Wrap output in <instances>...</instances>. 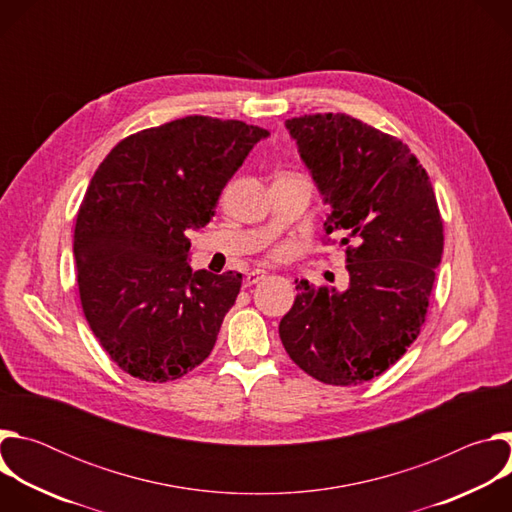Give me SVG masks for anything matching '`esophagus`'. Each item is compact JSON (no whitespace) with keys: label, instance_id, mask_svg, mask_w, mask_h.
<instances>
[{"label":"esophagus","instance_id":"34e87169","mask_svg":"<svg viewBox=\"0 0 512 512\" xmlns=\"http://www.w3.org/2000/svg\"><path fill=\"white\" fill-rule=\"evenodd\" d=\"M267 277V271L265 269H253V271H249L247 273V285H255V283H259V281H263Z\"/></svg>","mask_w":512,"mask_h":512}]
</instances>
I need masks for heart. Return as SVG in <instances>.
Segmentation results:
<instances>
[{"mask_svg":"<svg viewBox=\"0 0 512 512\" xmlns=\"http://www.w3.org/2000/svg\"><path fill=\"white\" fill-rule=\"evenodd\" d=\"M285 255V247H279L273 251V257H283Z\"/></svg>","mask_w":512,"mask_h":512,"instance_id":"heart-1","label":"heart"}]
</instances>
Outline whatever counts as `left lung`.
Here are the masks:
<instances>
[{
  "instance_id": "8db88e82",
  "label": "left lung",
  "mask_w": 512,
  "mask_h": 512,
  "mask_svg": "<svg viewBox=\"0 0 512 512\" xmlns=\"http://www.w3.org/2000/svg\"><path fill=\"white\" fill-rule=\"evenodd\" d=\"M324 202L326 235L346 247L348 287L302 279L279 322L289 358L336 387L385 373L419 336L444 225L427 172L407 145L346 113L287 119Z\"/></svg>"
}]
</instances>
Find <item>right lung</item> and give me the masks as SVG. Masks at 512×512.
<instances>
[{
	"mask_svg": "<svg viewBox=\"0 0 512 512\" xmlns=\"http://www.w3.org/2000/svg\"><path fill=\"white\" fill-rule=\"evenodd\" d=\"M267 129L190 115L119 141L75 227L85 318L121 371L166 383L210 354L243 275L194 271L188 229L208 225L227 182Z\"/></svg>",
	"mask_w": 512,
	"mask_h": 512,
	"instance_id": "add662e5",
	"label": "right lung"
}]
</instances>
